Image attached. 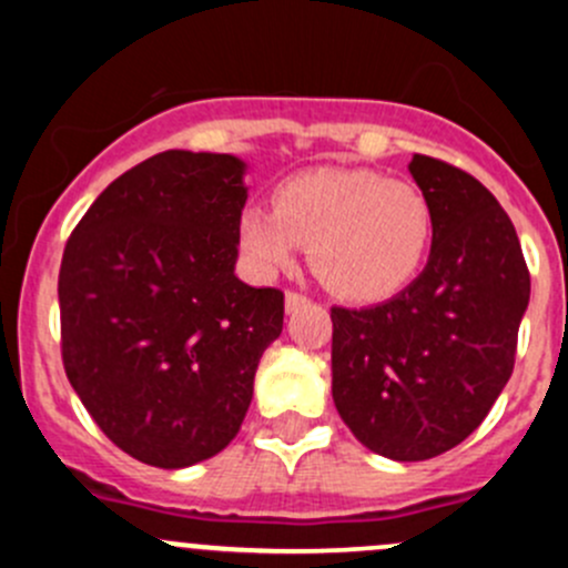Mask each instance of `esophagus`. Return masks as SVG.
Returning a JSON list of instances; mask_svg holds the SVG:
<instances>
[{
    "label": "esophagus",
    "instance_id": "1",
    "mask_svg": "<svg viewBox=\"0 0 568 568\" xmlns=\"http://www.w3.org/2000/svg\"><path fill=\"white\" fill-rule=\"evenodd\" d=\"M307 305H311V300H307L305 294H296V291H288V294H285V313H296Z\"/></svg>",
    "mask_w": 568,
    "mask_h": 568
}]
</instances>
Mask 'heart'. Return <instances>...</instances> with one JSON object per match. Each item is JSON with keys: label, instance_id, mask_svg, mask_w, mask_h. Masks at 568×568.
Wrapping results in <instances>:
<instances>
[{"label": "heart", "instance_id": "b5f03b06", "mask_svg": "<svg viewBox=\"0 0 568 568\" xmlns=\"http://www.w3.org/2000/svg\"><path fill=\"white\" fill-rule=\"evenodd\" d=\"M432 203L420 186L376 170H311L283 181L274 211L239 220L247 261L261 274L288 272L302 247L332 294L382 302L404 291L432 247Z\"/></svg>", "mask_w": 568, "mask_h": 568}]
</instances>
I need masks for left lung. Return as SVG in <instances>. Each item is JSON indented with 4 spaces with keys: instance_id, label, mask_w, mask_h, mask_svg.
<instances>
[{
    "instance_id": "left-lung-1",
    "label": "left lung",
    "mask_w": 568,
    "mask_h": 568,
    "mask_svg": "<svg viewBox=\"0 0 568 568\" xmlns=\"http://www.w3.org/2000/svg\"><path fill=\"white\" fill-rule=\"evenodd\" d=\"M432 203L428 263L382 305L332 307V398L354 437L395 462L464 443L511 379L530 274L495 194L415 153Z\"/></svg>"
}]
</instances>
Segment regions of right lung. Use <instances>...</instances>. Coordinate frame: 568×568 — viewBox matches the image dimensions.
<instances>
[{
  "label": "right lung",
  "mask_w": 568,
  "mask_h": 568,
  "mask_svg": "<svg viewBox=\"0 0 568 568\" xmlns=\"http://www.w3.org/2000/svg\"><path fill=\"white\" fill-rule=\"evenodd\" d=\"M247 164L164 151L95 197L62 252V365L101 432L151 467L231 445L283 291L236 277Z\"/></svg>",
  "instance_id": "right-lung-1"
}]
</instances>
